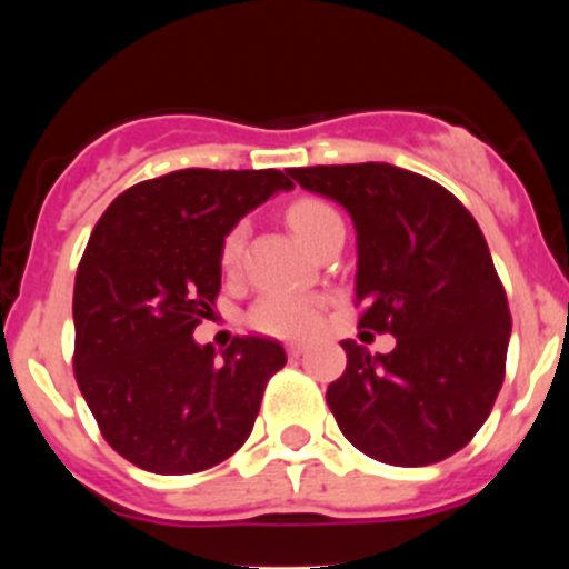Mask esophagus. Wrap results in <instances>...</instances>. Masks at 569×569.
I'll use <instances>...</instances> for the list:
<instances>
[{
	"instance_id": "obj_1",
	"label": "esophagus",
	"mask_w": 569,
	"mask_h": 569,
	"mask_svg": "<svg viewBox=\"0 0 569 569\" xmlns=\"http://www.w3.org/2000/svg\"><path fill=\"white\" fill-rule=\"evenodd\" d=\"M286 352H289L291 358H300V355L306 352V343H289V347H286Z\"/></svg>"
}]
</instances>
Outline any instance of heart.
<instances>
[{"label": "heart", "mask_w": 569, "mask_h": 569, "mask_svg": "<svg viewBox=\"0 0 569 569\" xmlns=\"http://www.w3.org/2000/svg\"><path fill=\"white\" fill-rule=\"evenodd\" d=\"M289 222L297 231V237L313 248L321 233L330 226L341 222V214L332 209L330 203L317 198H302L289 206ZM244 248V228L237 226L228 231L222 239L220 261L226 269H233L239 263ZM321 311H325V300L319 295H308V291H267L261 300L252 306L250 325L256 330L267 332V336L278 338H302L311 336L319 327Z\"/></svg>", "instance_id": "1"}]
</instances>
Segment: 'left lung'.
<instances>
[{"mask_svg": "<svg viewBox=\"0 0 569 569\" xmlns=\"http://www.w3.org/2000/svg\"><path fill=\"white\" fill-rule=\"evenodd\" d=\"M289 176L349 211L360 327L396 338L388 355L341 341L347 369L327 388L338 429L371 460L399 468L457 455L490 416L512 332L481 228L449 189L386 162Z\"/></svg>", "mask_w": 569, "mask_h": 569, "instance_id": "1", "label": "left lung"}]
</instances>
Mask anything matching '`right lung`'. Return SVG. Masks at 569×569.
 I'll use <instances>...</instances> for the list:
<instances>
[{"label": "right lung", "instance_id": "add662e5", "mask_svg": "<svg viewBox=\"0 0 569 569\" xmlns=\"http://www.w3.org/2000/svg\"><path fill=\"white\" fill-rule=\"evenodd\" d=\"M291 187L280 170H176L129 187L96 222L73 283V375L137 468L198 473L250 438L283 347L242 336L220 358L192 332L214 313L222 239Z\"/></svg>", "mask_w": 569, "mask_h": 569}]
</instances>
